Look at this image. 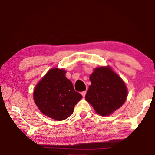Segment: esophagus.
Returning a JSON list of instances; mask_svg holds the SVG:
<instances>
[{"mask_svg": "<svg viewBox=\"0 0 155 155\" xmlns=\"http://www.w3.org/2000/svg\"><path fill=\"white\" fill-rule=\"evenodd\" d=\"M86 93H87V91H86V90L84 91H82V92H81V94H82L83 97H85V96Z\"/></svg>", "mask_w": 155, "mask_h": 155, "instance_id": "1", "label": "esophagus"}]
</instances>
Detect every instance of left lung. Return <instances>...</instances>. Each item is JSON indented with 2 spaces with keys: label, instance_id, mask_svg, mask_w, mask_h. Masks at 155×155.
Returning <instances> with one entry per match:
<instances>
[{
  "label": "left lung",
  "instance_id": "left-lung-1",
  "mask_svg": "<svg viewBox=\"0 0 155 155\" xmlns=\"http://www.w3.org/2000/svg\"><path fill=\"white\" fill-rule=\"evenodd\" d=\"M90 79L91 85L85 98L98 114L110 115L124 103L125 83L109 67L96 68Z\"/></svg>",
  "mask_w": 155,
  "mask_h": 155
}]
</instances>
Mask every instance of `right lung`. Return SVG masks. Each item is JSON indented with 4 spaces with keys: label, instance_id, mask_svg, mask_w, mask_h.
Listing matches in <instances>:
<instances>
[{
    "label": "right lung",
    "instance_id": "obj_1",
    "mask_svg": "<svg viewBox=\"0 0 155 155\" xmlns=\"http://www.w3.org/2000/svg\"><path fill=\"white\" fill-rule=\"evenodd\" d=\"M33 98L41 112L61 121L72 115L74 106L83 97L65 77L64 70L52 68L36 85Z\"/></svg>",
    "mask_w": 155,
    "mask_h": 155
}]
</instances>
